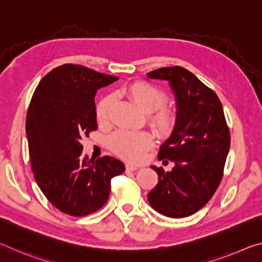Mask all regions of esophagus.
<instances>
[{
    "mask_svg": "<svg viewBox=\"0 0 262 262\" xmlns=\"http://www.w3.org/2000/svg\"><path fill=\"white\" fill-rule=\"evenodd\" d=\"M137 166H134V165H130V164H126V171L127 172H133V171H136L137 170Z\"/></svg>",
    "mask_w": 262,
    "mask_h": 262,
    "instance_id": "esophagus-1",
    "label": "esophagus"
}]
</instances>
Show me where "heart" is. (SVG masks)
Instances as JSON below:
<instances>
[{
    "label": "heart",
    "mask_w": 262,
    "mask_h": 262,
    "mask_svg": "<svg viewBox=\"0 0 262 262\" xmlns=\"http://www.w3.org/2000/svg\"><path fill=\"white\" fill-rule=\"evenodd\" d=\"M123 94L137 107L148 113V123L162 139H167L176 130L178 118L174 111L163 106L167 96L162 89L144 81H136L123 89ZM112 97L104 96L97 101L95 113L100 125L107 123L110 119ZM155 140L151 133L147 130L130 132L118 130L110 137V149L118 157L127 162L140 163L143 161L150 149L154 147Z\"/></svg>",
    "instance_id": "heart-1"
}]
</instances>
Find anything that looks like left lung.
<instances>
[{"label": "left lung", "instance_id": "left-lung-1", "mask_svg": "<svg viewBox=\"0 0 262 262\" xmlns=\"http://www.w3.org/2000/svg\"><path fill=\"white\" fill-rule=\"evenodd\" d=\"M149 78L168 81L177 99L176 130L158 152L172 171L152 166L158 183L148 194L150 206L167 217L181 219L206 206L223 178L230 130L223 106L210 88L179 66L152 70Z\"/></svg>", "mask_w": 262, "mask_h": 262}]
</instances>
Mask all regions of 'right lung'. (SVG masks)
<instances>
[{
	"instance_id": "1",
	"label": "right lung",
	"mask_w": 262,
	"mask_h": 262,
	"mask_svg": "<svg viewBox=\"0 0 262 262\" xmlns=\"http://www.w3.org/2000/svg\"><path fill=\"white\" fill-rule=\"evenodd\" d=\"M118 77L67 63L39 82L26 115L31 167L39 188L53 206L72 216H85L107 201L111 179L125 165L104 156H83L81 139L97 129L95 95Z\"/></svg>"
}]
</instances>
